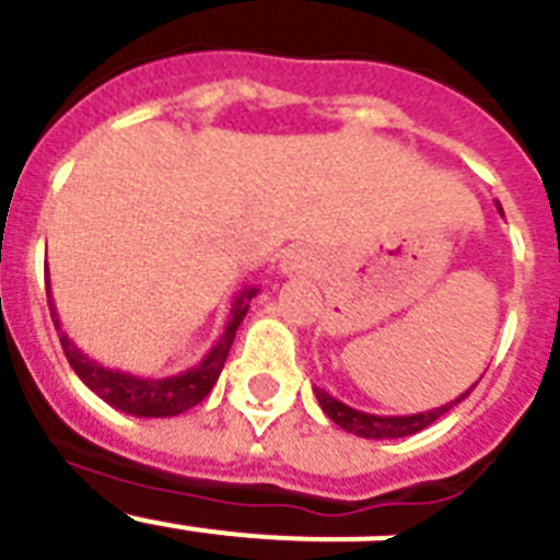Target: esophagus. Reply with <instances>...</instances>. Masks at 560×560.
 Segmentation results:
<instances>
[{
    "label": "esophagus",
    "instance_id": "esophagus-1",
    "mask_svg": "<svg viewBox=\"0 0 560 560\" xmlns=\"http://www.w3.org/2000/svg\"><path fill=\"white\" fill-rule=\"evenodd\" d=\"M305 269H308V260H305L300 252H289V255L280 260V271H283V275H296V271H305Z\"/></svg>",
    "mask_w": 560,
    "mask_h": 560
}]
</instances>
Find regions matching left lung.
Wrapping results in <instances>:
<instances>
[{
    "instance_id": "left-lung-1",
    "label": "left lung",
    "mask_w": 560,
    "mask_h": 560,
    "mask_svg": "<svg viewBox=\"0 0 560 560\" xmlns=\"http://www.w3.org/2000/svg\"><path fill=\"white\" fill-rule=\"evenodd\" d=\"M497 210L502 212V205H499V201H497ZM474 387H477V384H474ZM471 389H465L463 395H457L452 404H443V407L429 409V412H418V415H370V412H361V409L348 407V404H341L339 398H334V395H328L319 387H314V395L316 400H319L323 412L334 420L336 427L345 429V432L359 434V438H368V440H395V438H409V434L420 432V429L432 427L434 420L443 418V415H446L452 407H457L463 398H468Z\"/></svg>"
}]
</instances>
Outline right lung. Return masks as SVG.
Returning <instances> with one entry per match:
<instances>
[{
	"mask_svg": "<svg viewBox=\"0 0 560 560\" xmlns=\"http://www.w3.org/2000/svg\"><path fill=\"white\" fill-rule=\"evenodd\" d=\"M255 294L257 289H244L235 296V305H232L230 311V323L224 325V334L219 336V341L212 345L210 353H207L196 368L185 370V373L179 375H167V378H140V375L122 373V370L103 368L95 359H89L75 341L63 334L47 277L49 314H52L56 330H61L58 339H61V348L63 353H67L69 368L75 370L78 378H81L92 393L101 395L106 404H112L114 409H120V412L126 415H137V418H173V415H182L190 407H196V404H201V400L210 395V389L215 387V381H219L221 370H224V361L226 355H230L237 325L244 323L246 311H249V300Z\"/></svg>",
	"mask_w": 560,
	"mask_h": 560,
	"instance_id": "1",
	"label": "right lung"
}]
</instances>
